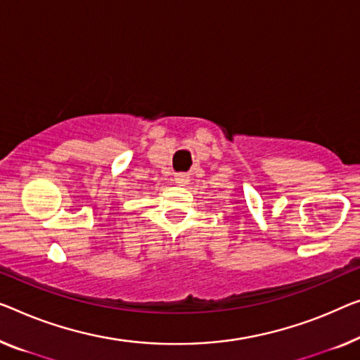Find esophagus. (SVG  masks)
<instances>
[{"instance_id":"obj_1","label":"esophagus","mask_w":360,"mask_h":360,"mask_svg":"<svg viewBox=\"0 0 360 360\" xmlns=\"http://www.w3.org/2000/svg\"><path fill=\"white\" fill-rule=\"evenodd\" d=\"M174 181L178 182L179 186H184V184H187V182H189V174H187V173H176Z\"/></svg>"}]
</instances>
